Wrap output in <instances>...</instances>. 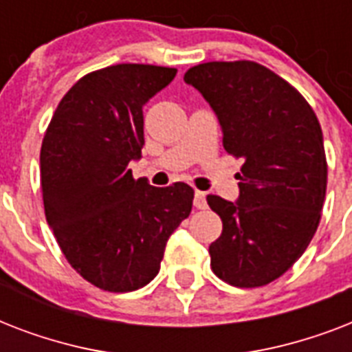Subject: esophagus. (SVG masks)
<instances>
[{"mask_svg":"<svg viewBox=\"0 0 352 352\" xmlns=\"http://www.w3.org/2000/svg\"><path fill=\"white\" fill-rule=\"evenodd\" d=\"M193 206L197 210L206 208V193L204 192H195V197H193Z\"/></svg>","mask_w":352,"mask_h":352,"instance_id":"obj_1","label":"esophagus"}]
</instances>
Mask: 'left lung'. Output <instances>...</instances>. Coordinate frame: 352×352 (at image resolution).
I'll return each instance as SVG.
<instances>
[{
  "instance_id": "obj_1",
  "label": "left lung",
  "mask_w": 352,
  "mask_h": 352,
  "mask_svg": "<svg viewBox=\"0 0 352 352\" xmlns=\"http://www.w3.org/2000/svg\"><path fill=\"white\" fill-rule=\"evenodd\" d=\"M184 82L219 118L223 146L243 159L239 197L208 195L223 221L210 265L226 283L252 289L283 276L305 252L322 219L327 159L316 115L298 91L256 62H208Z\"/></svg>"
}]
</instances>
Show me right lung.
Masks as SVG:
<instances>
[{
    "label": "right lung",
    "mask_w": 352,
    "mask_h": 352,
    "mask_svg": "<svg viewBox=\"0 0 352 352\" xmlns=\"http://www.w3.org/2000/svg\"><path fill=\"white\" fill-rule=\"evenodd\" d=\"M175 74L144 63L85 74L58 104L41 142L47 223L69 265L107 292L148 285L192 212L188 184L155 188L127 168L142 155L144 104Z\"/></svg>",
    "instance_id": "obj_1"
}]
</instances>
